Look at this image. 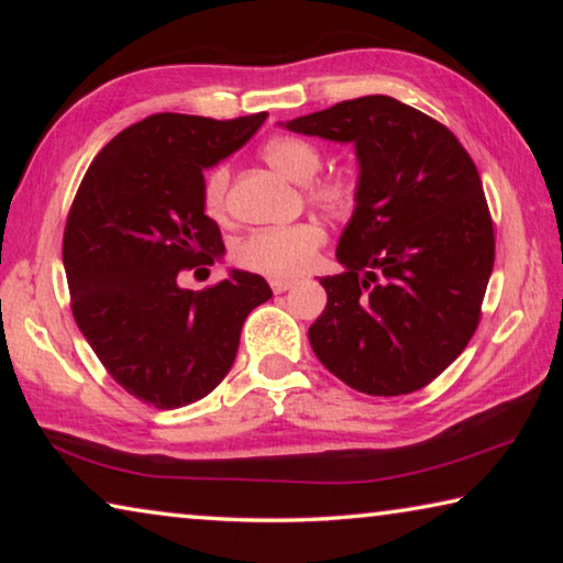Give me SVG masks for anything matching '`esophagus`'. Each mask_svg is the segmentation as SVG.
<instances>
[{
  "label": "esophagus",
  "instance_id": "1",
  "mask_svg": "<svg viewBox=\"0 0 563 563\" xmlns=\"http://www.w3.org/2000/svg\"><path fill=\"white\" fill-rule=\"evenodd\" d=\"M295 285V280L292 278H271V288H273V292H285V290H290Z\"/></svg>",
  "mask_w": 563,
  "mask_h": 563
}]
</instances>
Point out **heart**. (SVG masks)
<instances>
[{"mask_svg": "<svg viewBox=\"0 0 563 563\" xmlns=\"http://www.w3.org/2000/svg\"><path fill=\"white\" fill-rule=\"evenodd\" d=\"M263 158L295 184H305V198L320 211L330 216H347L357 206L360 188L350 176H318L325 158L312 141L300 136H275L263 146ZM228 186H231V166L218 164L206 170L201 201L203 211L211 218L225 216ZM325 228L318 221L261 228V231L247 233L235 243L233 258L247 271L273 275V278H288V275H298L308 268L316 253L325 245Z\"/></svg>", "mask_w": 563, "mask_h": 563, "instance_id": "b5f03b06", "label": "heart"}]
</instances>
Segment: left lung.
I'll use <instances>...</instances> for the list:
<instances>
[{
    "label": "left lung",
    "mask_w": 563,
    "mask_h": 563,
    "mask_svg": "<svg viewBox=\"0 0 563 563\" xmlns=\"http://www.w3.org/2000/svg\"><path fill=\"white\" fill-rule=\"evenodd\" d=\"M290 131L352 141L360 198L338 245L345 273L308 335L318 360L375 397L417 393L470 345L494 268L479 170L454 133L383 93L340 101Z\"/></svg>",
    "instance_id": "left-lung-1"
}]
</instances>
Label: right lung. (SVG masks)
<instances>
[{"label":"right lung","instance_id":"add662e5","mask_svg":"<svg viewBox=\"0 0 563 563\" xmlns=\"http://www.w3.org/2000/svg\"><path fill=\"white\" fill-rule=\"evenodd\" d=\"M265 117L154 113L113 136L76 190L62 245L74 320L141 402L176 409L213 393L245 318L273 295L243 271L206 290L176 283L223 253L221 228L203 213V168L241 148Z\"/></svg>","mask_w":563,"mask_h":563}]
</instances>
